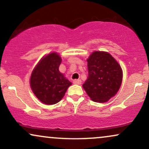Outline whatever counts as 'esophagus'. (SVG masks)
Masks as SVG:
<instances>
[{"instance_id":"34e87169","label":"esophagus","mask_w":149,"mask_h":149,"mask_svg":"<svg viewBox=\"0 0 149 149\" xmlns=\"http://www.w3.org/2000/svg\"><path fill=\"white\" fill-rule=\"evenodd\" d=\"M73 83L76 85H80L81 84V80L80 79H76V80H73Z\"/></svg>"}]
</instances>
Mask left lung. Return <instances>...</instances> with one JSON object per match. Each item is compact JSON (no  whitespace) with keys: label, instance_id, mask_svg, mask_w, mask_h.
Wrapping results in <instances>:
<instances>
[{"label":"left lung","instance_id":"1","mask_svg":"<svg viewBox=\"0 0 149 149\" xmlns=\"http://www.w3.org/2000/svg\"><path fill=\"white\" fill-rule=\"evenodd\" d=\"M88 77L83 85L94 102L104 103L117 93L122 83L120 66L109 53L94 52L88 59Z\"/></svg>","mask_w":149,"mask_h":149}]
</instances>
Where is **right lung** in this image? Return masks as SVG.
<instances>
[{"instance_id": "right-lung-1", "label": "right lung", "mask_w": 149, "mask_h": 149, "mask_svg": "<svg viewBox=\"0 0 149 149\" xmlns=\"http://www.w3.org/2000/svg\"><path fill=\"white\" fill-rule=\"evenodd\" d=\"M61 61L57 53H50L42 58L31 73V88L42 103L51 105L59 102L72 84L59 72Z\"/></svg>"}]
</instances>
